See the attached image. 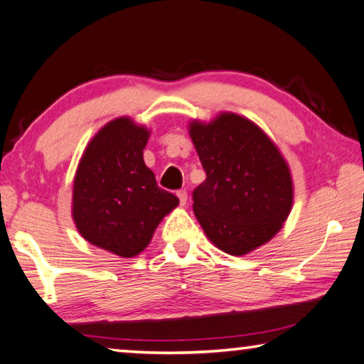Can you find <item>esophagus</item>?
Listing matches in <instances>:
<instances>
[{
  "instance_id": "1",
  "label": "esophagus",
  "mask_w": 364,
  "mask_h": 364,
  "mask_svg": "<svg viewBox=\"0 0 364 364\" xmlns=\"http://www.w3.org/2000/svg\"><path fill=\"white\" fill-rule=\"evenodd\" d=\"M177 198H178V201H181V206H186L187 205V192H186V190H178Z\"/></svg>"
}]
</instances>
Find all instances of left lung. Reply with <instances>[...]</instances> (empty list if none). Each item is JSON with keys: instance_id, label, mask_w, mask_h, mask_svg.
Segmentation results:
<instances>
[{"instance_id": "obj_1", "label": "left lung", "mask_w": 364, "mask_h": 364, "mask_svg": "<svg viewBox=\"0 0 364 364\" xmlns=\"http://www.w3.org/2000/svg\"><path fill=\"white\" fill-rule=\"evenodd\" d=\"M188 134L206 172L193 190V213L206 237L234 256L269 242L294 205L290 168L276 143L229 111L210 122L195 119Z\"/></svg>"}]
</instances>
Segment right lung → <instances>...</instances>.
I'll return each mask as SVG.
<instances>
[{
  "label": "right lung",
  "mask_w": 364,
  "mask_h": 364,
  "mask_svg": "<svg viewBox=\"0 0 364 364\" xmlns=\"http://www.w3.org/2000/svg\"><path fill=\"white\" fill-rule=\"evenodd\" d=\"M150 130L129 116L116 117L88 141L77 166L73 219L92 245L134 258L151 242L178 198L159 188L143 161Z\"/></svg>",
  "instance_id": "right-lung-1"
}]
</instances>
